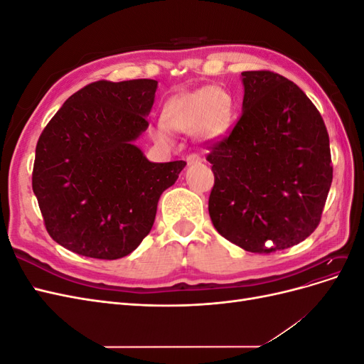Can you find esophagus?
I'll use <instances>...</instances> for the list:
<instances>
[{
	"instance_id": "1",
	"label": "esophagus",
	"mask_w": 364,
	"mask_h": 364,
	"mask_svg": "<svg viewBox=\"0 0 364 364\" xmlns=\"http://www.w3.org/2000/svg\"><path fill=\"white\" fill-rule=\"evenodd\" d=\"M203 159L197 155V153H191V155L186 158V162H188V165H194V164H200Z\"/></svg>"
}]
</instances>
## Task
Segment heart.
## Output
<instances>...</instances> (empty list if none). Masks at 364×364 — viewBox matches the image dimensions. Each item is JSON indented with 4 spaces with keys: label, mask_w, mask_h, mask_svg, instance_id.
<instances>
[{
    "label": "heart",
    "mask_w": 364,
    "mask_h": 364,
    "mask_svg": "<svg viewBox=\"0 0 364 364\" xmlns=\"http://www.w3.org/2000/svg\"><path fill=\"white\" fill-rule=\"evenodd\" d=\"M232 100L220 87L206 86L200 90L182 92L165 105L162 112L164 124L156 129V138L170 141V130L214 139L222 136L230 124Z\"/></svg>",
    "instance_id": "1"
}]
</instances>
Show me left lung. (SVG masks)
I'll list each match as a JSON object with an SVG mask.
<instances>
[{"mask_svg": "<svg viewBox=\"0 0 364 364\" xmlns=\"http://www.w3.org/2000/svg\"><path fill=\"white\" fill-rule=\"evenodd\" d=\"M243 112L209 146L217 232L253 253L299 245L321 222L333 182L323 119L299 86L272 71L241 73Z\"/></svg>", "mask_w": 364, "mask_h": 364, "instance_id": "8db88e82", "label": "left lung"}]
</instances>
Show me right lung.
Returning a JSON list of instances; mask_svg holds the SVG:
<instances>
[{"instance_id":"1","label":"right lung","mask_w":364,"mask_h":364,"mask_svg":"<svg viewBox=\"0 0 364 364\" xmlns=\"http://www.w3.org/2000/svg\"><path fill=\"white\" fill-rule=\"evenodd\" d=\"M156 80H98L73 94L39 136L31 185L50 237L71 252L118 259L156 217L185 161L150 162L134 141L149 127Z\"/></svg>"}]
</instances>
